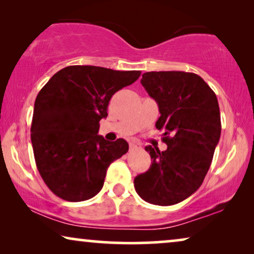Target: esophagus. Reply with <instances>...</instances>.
Listing matches in <instances>:
<instances>
[{
	"label": "esophagus",
	"mask_w": 254,
	"mask_h": 254,
	"mask_svg": "<svg viewBox=\"0 0 254 254\" xmlns=\"http://www.w3.org/2000/svg\"><path fill=\"white\" fill-rule=\"evenodd\" d=\"M129 148L130 149H138V148H141V143L136 140H131L129 142Z\"/></svg>",
	"instance_id": "1"
}]
</instances>
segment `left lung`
I'll use <instances>...</instances> for the list:
<instances>
[{
	"mask_svg": "<svg viewBox=\"0 0 254 254\" xmlns=\"http://www.w3.org/2000/svg\"><path fill=\"white\" fill-rule=\"evenodd\" d=\"M141 84L158 104L156 128L164 130L168 149L145 147L151 166L134 186L147 202L171 206L192 195L210 168L221 136L220 107L210 86L193 72H144Z\"/></svg>",
	"mask_w": 254,
	"mask_h": 254,
	"instance_id": "left-lung-1",
	"label": "left lung"
}]
</instances>
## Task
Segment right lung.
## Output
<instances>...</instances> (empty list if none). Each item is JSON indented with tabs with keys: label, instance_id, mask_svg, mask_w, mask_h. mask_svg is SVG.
Segmentation results:
<instances>
[{
	"label": "right lung",
	"instance_id": "add662e5",
	"mask_svg": "<svg viewBox=\"0 0 254 254\" xmlns=\"http://www.w3.org/2000/svg\"><path fill=\"white\" fill-rule=\"evenodd\" d=\"M141 71L69 65L52 76L34 103L31 141L41 178L55 195L78 202L102 190L110 164L128 151L124 138L97 133L110 99Z\"/></svg>",
	"mask_w": 254,
	"mask_h": 254
}]
</instances>
